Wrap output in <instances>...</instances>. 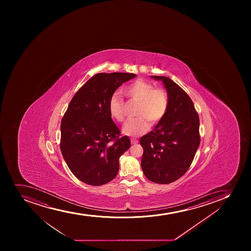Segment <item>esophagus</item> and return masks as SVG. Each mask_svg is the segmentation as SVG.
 <instances>
[{
  "label": "esophagus",
  "mask_w": 251,
  "mask_h": 251,
  "mask_svg": "<svg viewBox=\"0 0 251 251\" xmlns=\"http://www.w3.org/2000/svg\"><path fill=\"white\" fill-rule=\"evenodd\" d=\"M131 143H132V145H136L138 143V141L136 139H133V138H131Z\"/></svg>",
  "instance_id": "obj_1"
}]
</instances>
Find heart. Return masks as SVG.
I'll return each instance as SVG.
<instances>
[{"label":"heart","instance_id":"heart-1","mask_svg":"<svg viewBox=\"0 0 251 251\" xmlns=\"http://www.w3.org/2000/svg\"><path fill=\"white\" fill-rule=\"evenodd\" d=\"M124 94L132 100L139 103L137 119H130L124 124L122 131L130 137H138L150 129L151 123L156 124L161 121L169 109V97L162 88H155L154 85L144 80H136L124 89ZM110 115L115 120L124 119V101L119 93L112 95L109 101Z\"/></svg>","mask_w":251,"mask_h":251}]
</instances>
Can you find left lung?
<instances>
[{
  "label": "left lung",
  "instance_id": "obj_1",
  "mask_svg": "<svg viewBox=\"0 0 251 251\" xmlns=\"http://www.w3.org/2000/svg\"><path fill=\"white\" fill-rule=\"evenodd\" d=\"M162 81L169 97V109L151 132L140 140L143 148L142 169L150 181L169 184L183 176L201 142L200 119L188 95L169 77Z\"/></svg>",
  "mask_w": 251,
  "mask_h": 251
}]
</instances>
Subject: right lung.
<instances>
[{"mask_svg":"<svg viewBox=\"0 0 251 251\" xmlns=\"http://www.w3.org/2000/svg\"><path fill=\"white\" fill-rule=\"evenodd\" d=\"M137 75L100 73L91 77L71 100L60 125V150L70 171L91 186L112 181L119 169V157L131 146L129 137L119 138L109 101L124 82Z\"/></svg>","mask_w":251,"mask_h":251,"instance_id":"right-lung-1","label":"right lung"}]
</instances>
